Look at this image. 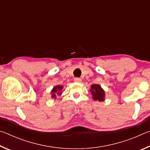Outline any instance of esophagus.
I'll return each instance as SVG.
<instances>
[{"mask_svg": "<svg viewBox=\"0 0 150 150\" xmlns=\"http://www.w3.org/2000/svg\"><path fill=\"white\" fill-rule=\"evenodd\" d=\"M81 81H82V80H81V79H80V78L76 77V78L74 79V81L76 83H81Z\"/></svg>", "mask_w": 150, "mask_h": 150, "instance_id": "1", "label": "esophagus"}]
</instances>
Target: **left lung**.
I'll return each mask as SVG.
<instances>
[{"instance_id": "obj_1", "label": "left lung", "mask_w": 150, "mask_h": 150, "mask_svg": "<svg viewBox=\"0 0 150 150\" xmlns=\"http://www.w3.org/2000/svg\"><path fill=\"white\" fill-rule=\"evenodd\" d=\"M91 88L90 91L91 92V95H93L94 100H98L99 102L105 100V93L100 85L94 84L91 85Z\"/></svg>"}]
</instances>
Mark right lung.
I'll return each mask as SVG.
<instances>
[{
	"mask_svg": "<svg viewBox=\"0 0 150 150\" xmlns=\"http://www.w3.org/2000/svg\"><path fill=\"white\" fill-rule=\"evenodd\" d=\"M62 88H63V86L62 85L55 86V87H54V88L52 90V91H51L52 93V97L54 98H56V95H62V93L61 92V91H62Z\"/></svg>",
	"mask_w": 150,
	"mask_h": 150,
	"instance_id": "add662e5",
	"label": "right lung"
}]
</instances>
